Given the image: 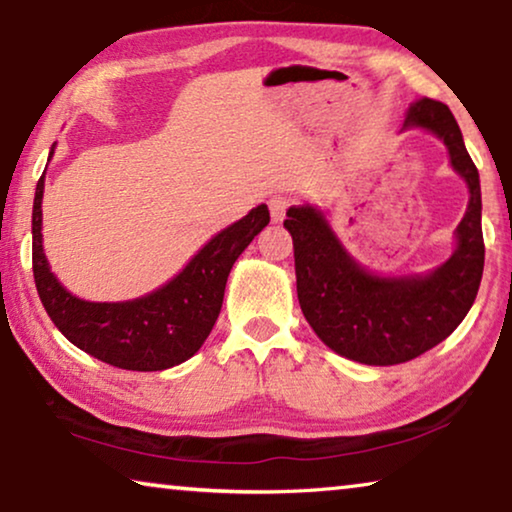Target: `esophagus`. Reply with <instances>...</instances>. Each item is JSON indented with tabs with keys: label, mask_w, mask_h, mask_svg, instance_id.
Masks as SVG:
<instances>
[{
	"label": "esophagus",
	"mask_w": 512,
	"mask_h": 512,
	"mask_svg": "<svg viewBox=\"0 0 512 512\" xmlns=\"http://www.w3.org/2000/svg\"><path fill=\"white\" fill-rule=\"evenodd\" d=\"M292 206V199L285 197V194H273L269 199V211H271V220L273 222H280L285 218L287 208Z\"/></svg>",
	"instance_id": "34e87169"
}]
</instances>
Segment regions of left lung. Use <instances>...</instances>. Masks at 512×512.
<instances>
[{
    "instance_id": "left-lung-1",
    "label": "left lung",
    "mask_w": 512,
    "mask_h": 512,
    "mask_svg": "<svg viewBox=\"0 0 512 512\" xmlns=\"http://www.w3.org/2000/svg\"><path fill=\"white\" fill-rule=\"evenodd\" d=\"M406 127L436 134L469 185V208L448 262L424 276H376L348 255L318 208L292 206L283 222L294 241L297 294L308 325L338 355L369 366L408 362L445 341L471 311L485 266L480 176L455 115L424 97L408 109Z\"/></svg>"
}]
</instances>
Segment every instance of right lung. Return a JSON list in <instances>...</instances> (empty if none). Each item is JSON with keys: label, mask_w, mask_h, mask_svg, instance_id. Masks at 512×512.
<instances>
[{"label": "right lung", "mask_w": 512, "mask_h": 512, "mask_svg": "<svg viewBox=\"0 0 512 512\" xmlns=\"http://www.w3.org/2000/svg\"><path fill=\"white\" fill-rule=\"evenodd\" d=\"M41 199L43 176L34 192L32 211V269L41 304L76 348L127 371L171 369L204 345L220 315L229 271L250 241L269 225V208L259 204L246 218L215 234L160 290L132 301L102 304L74 297L50 273L41 239Z\"/></svg>", "instance_id": "add662e5"}]
</instances>
